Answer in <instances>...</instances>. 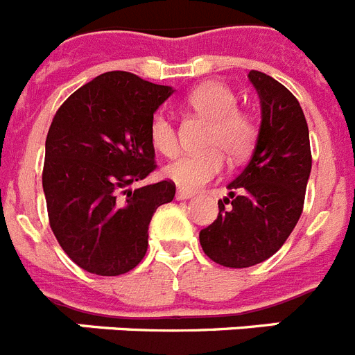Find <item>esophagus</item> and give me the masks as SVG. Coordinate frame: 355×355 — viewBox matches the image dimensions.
I'll return each mask as SVG.
<instances>
[{"label": "esophagus", "instance_id": "obj_1", "mask_svg": "<svg viewBox=\"0 0 355 355\" xmlns=\"http://www.w3.org/2000/svg\"><path fill=\"white\" fill-rule=\"evenodd\" d=\"M193 193L192 192H188V190H183V188H180L178 192H175V199L178 200H184V199H190Z\"/></svg>", "mask_w": 355, "mask_h": 355}]
</instances>
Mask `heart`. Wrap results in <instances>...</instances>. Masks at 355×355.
<instances>
[{
  "label": "heart",
  "instance_id": "heart-1",
  "mask_svg": "<svg viewBox=\"0 0 355 355\" xmlns=\"http://www.w3.org/2000/svg\"><path fill=\"white\" fill-rule=\"evenodd\" d=\"M188 108L197 117L208 121L199 155H187L165 167V175L183 190L205 187L222 172L224 158L231 162L245 158L256 142V124L252 117L238 110V99L227 85L208 81L188 94ZM149 140L159 155L172 158L180 150L178 131L165 114L158 112L149 122Z\"/></svg>",
  "mask_w": 355,
  "mask_h": 355
}]
</instances>
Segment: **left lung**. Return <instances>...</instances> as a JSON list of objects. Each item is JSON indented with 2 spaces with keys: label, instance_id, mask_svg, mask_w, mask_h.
<instances>
[{
  "label": "left lung",
  "instance_id": "obj_1",
  "mask_svg": "<svg viewBox=\"0 0 355 355\" xmlns=\"http://www.w3.org/2000/svg\"><path fill=\"white\" fill-rule=\"evenodd\" d=\"M261 101V128L249 165L218 200V216L199 233L209 259L247 268L274 256L302 215L311 146L297 97L259 71L249 72Z\"/></svg>",
  "mask_w": 355,
  "mask_h": 355
}]
</instances>
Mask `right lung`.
<instances>
[{"label": "right lung", "mask_w": 355, "mask_h": 355, "mask_svg": "<svg viewBox=\"0 0 355 355\" xmlns=\"http://www.w3.org/2000/svg\"><path fill=\"white\" fill-rule=\"evenodd\" d=\"M174 90L126 71L105 72L64 101L46 139L42 188L64 252L96 275L133 270L156 208L175 184H130L156 171L149 122Z\"/></svg>", "instance_id": "1"}]
</instances>
